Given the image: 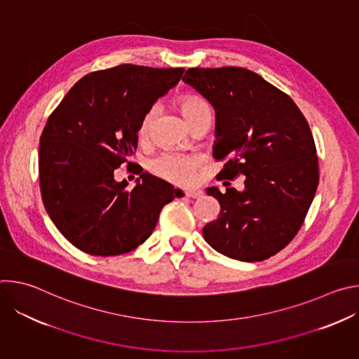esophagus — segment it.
<instances>
[{"label": "esophagus", "mask_w": 359, "mask_h": 359, "mask_svg": "<svg viewBox=\"0 0 359 359\" xmlns=\"http://www.w3.org/2000/svg\"><path fill=\"white\" fill-rule=\"evenodd\" d=\"M186 196L190 197V198H198L203 196V191L201 190H197V189H190L186 191Z\"/></svg>", "instance_id": "esophagus-1"}]
</instances>
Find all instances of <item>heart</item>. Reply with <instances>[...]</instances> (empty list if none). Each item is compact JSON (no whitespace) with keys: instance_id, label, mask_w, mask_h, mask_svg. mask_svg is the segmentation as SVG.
<instances>
[{"instance_id":"b5f03b06","label":"heart","mask_w":359,"mask_h":359,"mask_svg":"<svg viewBox=\"0 0 359 359\" xmlns=\"http://www.w3.org/2000/svg\"><path fill=\"white\" fill-rule=\"evenodd\" d=\"M180 107H182V112L186 119H189L194 115H198V114L210 112V108L206 102L200 97H196V96L183 97L180 102ZM156 114H158V107L153 105L143 115L140 125H139V135L142 137L149 135L151 123L156 118ZM200 162H201L200 158L196 155L168 150V151L161 153L159 156L153 158L149 162V169L156 176L166 179L172 183L187 184L194 180L196 170H197Z\"/></svg>"}]
</instances>
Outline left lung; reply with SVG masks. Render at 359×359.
I'll return each mask as SVG.
<instances>
[{"mask_svg":"<svg viewBox=\"0 0 359 359\" xmlns=\"http://www.w3.org/2000/svg\"><path fill=\"white\" fill-rule=\"evenodd\" d=\"M183 82L215 109L213 158L227 159L217 177L244 176L243 190L208 187L222 210L204 240L234 260H266L298 233L317 191L309 122L288 95L245 68H190Z\"/></svg>","mask_w":359,"mask_h":359,"instance_id":"obj_1","label":"left lung"}]
</instances>
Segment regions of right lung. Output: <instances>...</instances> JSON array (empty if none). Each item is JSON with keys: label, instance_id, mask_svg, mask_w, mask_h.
<instances>
[{"label": "right lung", "instance_id": "add662e5", "mask_svg": "<svg viewBox=\"0 0 359 359\" xmlns=\"http://www.w3.org/2000/svg\"><path fill=\"white\" fill-rule=\"evenodd\" d=\"M184 68L123 64L85 75L48 118L39 139L43 206L64 237L92 255H119L146 241L165 204L183 197L150 173L132 190L115 170L133 155L149 108Z\"/></svg>", "mask_w": 359, "mask_h": 359}]
</instances>
